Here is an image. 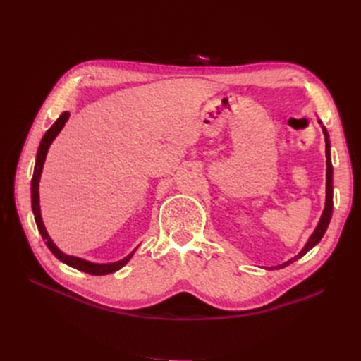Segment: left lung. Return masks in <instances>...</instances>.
<instances>
[{
    "mask_svg": "<svg viewBox=\"0 0 361 361\" xmlns=\"http://www.w3.org/2000/svg\"><path fill=\"white\" fill-rule=\"evenodd\" d=\"M321 123V122H319ZM322 130H324V135H325V157H326V199H325V209L322 212V216L319 220V224L318 227L314 228L313 235L310 236V239L307 241V244L304 245V248L300 251V253L292 257L290 260L285 262L283 265H279L276 268H285L288 267L289 264H292V262H295L297 259L302 257L305 253H307L309 250H312L316 244H318L325 231L326 227H329L330 224V220H331V214H333V166H331V158H330V140H329V133H326V129L322 126Z\"/></svg>",
    "mask_w": 361,
    "mask_h": 361,
    "instance_id": "obj_1",
    "label": "left lung"
}]
</instances>
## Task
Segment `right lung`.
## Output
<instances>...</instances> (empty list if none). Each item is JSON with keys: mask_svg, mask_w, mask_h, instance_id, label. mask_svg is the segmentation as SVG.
Wrapping results in <instances>:
<instances>
[{"mask_svg": "<svg viewBox=\"0 0 361 361\" xmlns=\"http://www.w3.org/2000/svg\"><path fill=\"white\" fill-rule=\"evenodd\" d=\"M69 118V113L64 111L61 113V116L56 120V123H54L47 133L45 135H43L42 141H40V146H39V150H37V157H36V166H35V173H32V179H31V207H32V214H35V220H36V224H37V228L39 232L43 238V241H45V244L48 245V248L52 251V255L56 256L57 259H60L61 262H64V264L72 267V268H76L80 271H84L87 272V274H92V276H105V274H110V272H114L117 269L122 268L123 265H126L129 259L133 257L134 251L130 255H128L125 259L118 260V262H114V264H104V265H99V264H93V262H87L84 259H80V257H75V256H69V255H64L63 251H60L57 248V245L54 244L51 241V238L47 232L45 226H43V221H42V216H40V206H39V180H40V174H42V169H43V164H45V158H47V154H48V149L51 146V143L54 141V138H56L59 135L60 130L63 129L64 123L68 122Z\"/></svg>", "mask_w": 361, "mask_h": 361, "instance_id": "right-lung-1", "label": "right lung"}]
</instances>
